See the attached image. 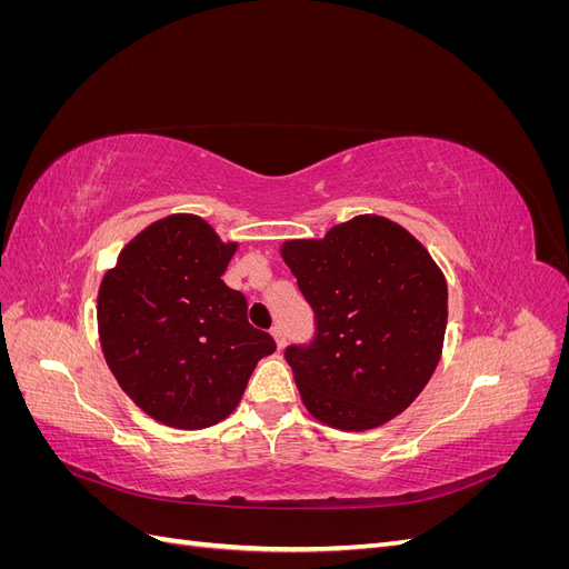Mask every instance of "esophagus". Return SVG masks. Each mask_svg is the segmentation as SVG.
Returning <instances> with one entry per match:
<instances>
[{
  "label": "esophagus",
  "instance_id": "obj_1",
  "mask_svg": "<svg viewBox=\"0 0 569 569\" xmlns=\"http://www.w3.org/2000/svg\"><path fill=\"white\" fill-rule=\"evenodd\" d=\"M270 332H272L274 341H278V349H284V341H287V337H284V330H282V325H274Z\"/></svg>",
  "mask_w": 569,
  "mask_h": 569
}]
</instances>
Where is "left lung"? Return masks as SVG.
<instances>
[{
	"label": "left lung",
	"instance_id": "8db88e82",
	"mask_svg": "<svg viewBox=\"0 0 569 569\" xmlns=\"http://www.w3.org/2000/svg\"><path fill=\"white\" fill-rule=\"evenodd\" d=\"M282 256L316 318L313 337L284 349L311 416L360 432L403 412L439 363L449 318L432 256L380 216L287 242Z\"/></svg>",
	"mask_w": 569,
	"mask_h": 569
}]
</instances>
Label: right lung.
Instances as JSON below:
<instances>
[{"label": "right lung", "instance_id": "obj_1", "mask_svg": "<svg viewBox=\"0 0 569 569\" xmlns=\"http://www.w3.org/2000/svg\"><path fill=\"white\" fill-rule=\"evenodd\" d=\"M237 244L197 216L153 222L99 287V339L123 391L153 420L201 429L228 418L274 339L222 282Z\"/></svg>", "mask_w": 569, "mask_h": 569}]
</instances>
